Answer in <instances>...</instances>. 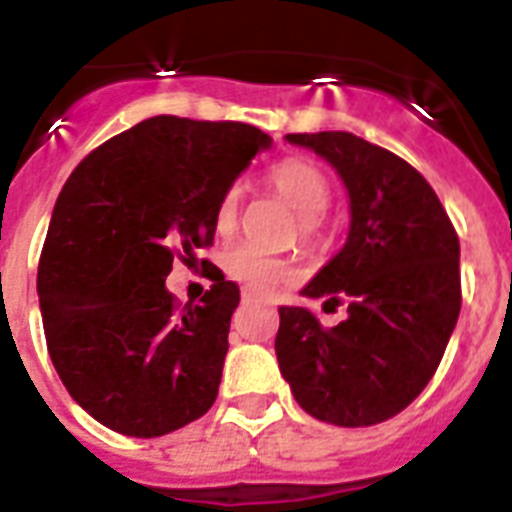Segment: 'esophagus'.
<instances>
[{
  "instance_id": "34e87169",
  "label": "esophagus",
  "mask_w": 512,
  "mask_h": 512,
  "mask_svg": "<svg viewBox=\"0 0 512 512\" xmlns=\"http://www.w3.org/2000/svg\"><path fill=\"white\" fill-rule=\"evenodd\" d=\"M251 301H256V296H253L251 290H243V304H251Z\"/></svg>"
}]
</instances>
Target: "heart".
Here are the masks:
<instances>
[{"label": "heart", "mask_w": 512, "mask_h": 512, "mask_svg": "<svg viewBox=\"0 0 512 512\" xmlns=\"http://www.w3.org/2000/svg\"><path fill=\"white\" fill-rule=\"evenodd\" d=\"M269 185L288 200L290 208L298 214V235L304 243H312L320 230V219L325 216L330 200H333V187L330 179L322 174L320 166L304 158H285L269 171ZM237 214H240V190L227 187L222 198L216 203L214 224L222 237H230L237 227ZM224 275L240 282L243 288L259 296L277 293L285 285L296 280V264L285 256H275L256 248V245H235L222 256Z\"/></svg>", "instance_id": "heart-1"}]
</instances>
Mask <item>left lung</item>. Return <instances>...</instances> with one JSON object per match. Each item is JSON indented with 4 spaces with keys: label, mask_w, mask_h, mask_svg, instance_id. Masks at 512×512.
I'll list each match as a JSON object with an SVG mask.
<instances>
[{
    "label": "left lung",
    "mask_w": 512,
    "mask_h": 512,
    "mask_svg": "<svg viewBox=\"0 0 512 512\" xmlns=\"http://www.w3.org/2000/svg\"><path fill=\"white\" fill-rule=\"evenodd\" d=\"M322 155L351 200L346 245L301 293L349 317L322 327L280 306L277 362L312 418L362 428L394 418L439 367L463 304L460 240L418 169L349 132L288 134Z\"/></svg>",
    "instance_id": "obj_1"
}]
</instances>
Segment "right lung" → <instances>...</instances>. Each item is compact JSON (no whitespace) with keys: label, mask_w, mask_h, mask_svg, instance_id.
<instances>
[{"label":"right lung","mask_w":512,"mask_h":512,"mask_svg":"<svg viewBox=\"0 0 512 512\" xmlns=\"http://www.w3.org/2000/svg\"><path fill=\"white\" fill-rule=\"evenodd\" d=\"M269 145L251 124L155 116L102 142L60 190L36 277L47 351L110 431L153 439L216 402L240 290L216 272L200 304L179 306L166 277L214 243L222 192Z\"/></svg>","instance_id":"add662e5"}]
</instances>
